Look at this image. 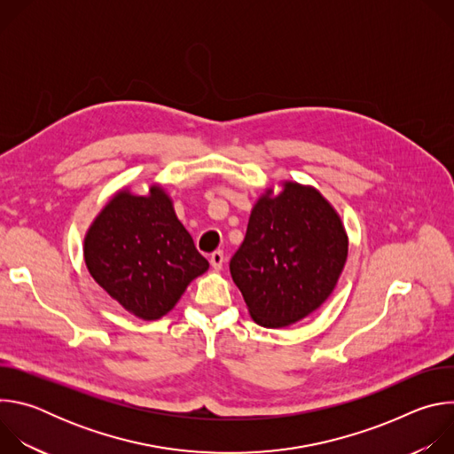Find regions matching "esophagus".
Here are the masks:
<instances>
[{
	"label": "esophagus",
	"instance_id": "obj_1",
	"mask_svg": "<svg viewBox=\"0 0 454 454\" xmlns=\"http://www.w3.org/2000/svg\"><path fill=\"white\" fill-rule=\"evenodd\" d=\"M210 264L214 270H221L224 264V253L223 251H214L210 254Z\"/></svg>",
	"mask_w": 454,
	"mask_h": 454
}]
</instances>
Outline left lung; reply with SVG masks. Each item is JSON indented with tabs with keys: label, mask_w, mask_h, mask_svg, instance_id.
<instances>
[{
	"label": "left lung",
	"mask_w": 454,
	"mask_h": 454,
	"mask_svg": "<svg viewBox=\"0 0 454 454\" xmlns=\"http://www.w3.org/2000/svg\"><path fill=\"white\" fill-rule=\"evenodd\" d=\"M348 237L338 212L312 186L286 181L251 210L244 242L230 261L251 317L262 327L293 325L334 291Z\"/></svg>",
	"instance_id": "8db88e82"
}]
</instances>
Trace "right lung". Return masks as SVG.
Wrapping results in <instances>:
<instances>
[{
    "mask_svg": "<svg viewBox=\"0 0 454 454\" xmlns=\"http://www.w3.org/2000/svg\"><path fill=\"white\" fill-rule=\"evenodd\" d=\"M84 261L95 282L142 319L165 316L208 270L160 184L149 196L114 193L84 237Z\"/></svg>",
    "mask_w": 454,
    "mask_h": 454,
    "instance_id": "right-lung-1",
    "label": "right lung"
}]
</instances>
